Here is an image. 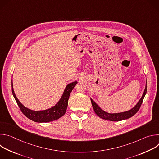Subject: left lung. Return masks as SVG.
Masks as SVG:
<instances>
[{
    "label": "left lung",
    "instance_id": "left-lung-1",
    "mask_svg": "<svg viewBox=\"0 0 159 159\" xmlns=\"http://www.w3.org/2000/svg\"><path fill=\"white\" fill-rule=\"evenodd\" d=\"M147 93V84L144 90L143 94L140 99V101L138 102V103L136 104L132 109L130 110H128L127 111L125 112H118V113H109L104 110H102L91 98H90V101H91L92 106L93 107L94 110V112H96V114L100 117L103 120H106L108 121H119L124 120L128 119L131 117H132L133 115H134L136 113L138 112L139 110L143 100L144 99V97Z\"/></svg>",
    "mask_w": 159,
    "mask_h": 159
}]
</instances>
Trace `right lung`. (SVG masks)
I'll return each instance as SVG.
<instances>
[{
    "mask_svg": "<svg viewBox=\"0 0 159 159\" xmlns=\"http://www.w3.org/2000/svg\"><path fill=\"white\" fill-rule=\"evenodd\" d=\"M77 84V82L75 81L68 84L64 90V92L60 101L52 107L43 111H33L26 107L24 105H22L17 98L14 93L12 81V93L20 111L28 118L37 123H47L57 120L65 115L67 108L68 101H69V96L72 90Z\"/></svg>",
    "mask_w": 159,
    "mask_h": 159,
    "instance_id": "right-lung-1",
    "label": "right lung"
}]
</instances>
